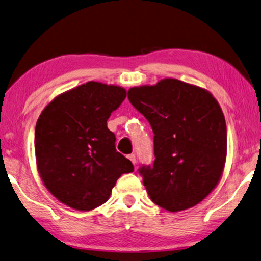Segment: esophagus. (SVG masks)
Returning <instances> with one entry per match:
<instances>
[{"instance_id":"34e87169","label":"esophagus","mask_w":261,"mask_h":261,"mask_svg":"<svg viewBox=\"0 0 261 261\" xmlns=\"http://www.w3.org/2000/svg\"><path fill=\"white\" fill-rule=\"evenodd\" d=\"M127 158H128V160H130L131 162L134 163V165H136V156H135L134 154H131V155H128Z\"/></svg>"}]
</instances>
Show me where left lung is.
I'll use <instances>...</instances> for the list:
<instances>
[{
	"label": "left lung",
	"mask_w": 261,
	"mask_h": 261,
	"mask_svg": "<svg viewBox=\"0 0 261 261\" xmlns=\"http://www.w3.org/2000/svg\"><path fill=\"white\" fill-rule=\"evenodd\" d=\"M127 98L150 123L155 161L142 167L143 185L156 205L190 209L218 185L227 160V125L209 90L176 79L133 87Z\"/></svg>",
	"instance_id": "1"
}]
</instances>
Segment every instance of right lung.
<instances>
[{
  "instance_id": "1",
  "label": "right lung",
  "mask_w": 261,
  "mask_h": 261,
  "mask_svg": "<svg viewBox=\"0 0 261 261\" xmlns=\"http://www.w3.org/2000/svg\"><path fill=\"white\" fill-rule=\"evenodd\" d=\"M125 98L123 87L89 81L56 96L38 118V173L48 192L69 207L89 211L102 205L118 178L134 172L107 127Z\"/></svg>"
}]
</instances>
